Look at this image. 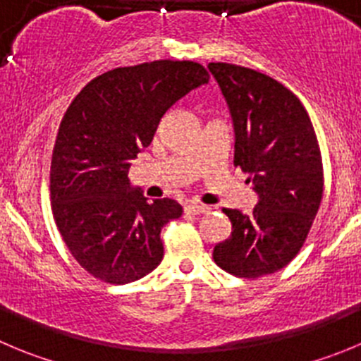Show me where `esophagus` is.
Segmentation results:
<instances>
[{
  "label": "esophagus",
  "instance_id": "1",
  "mask_svg": "<svg viewBox=\"0 0 361 361\" xmlns=\"http://www.w3.org/2000/svg\"><path fill=\"white\" fill-rule=\"evenodd\" d=\"M185 212L192 215H200V214H207V212H210V207H204V204H200V203H187L185 204Z\"/></svg>",
  "mask_w": 361,
  "mask_h": 361
}]
</instances>
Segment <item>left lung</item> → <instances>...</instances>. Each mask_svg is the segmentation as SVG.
I'll list each match as a JSON object with an SVG mask.
<instances>
[{"instance_id": "1", "label": "left lung", "mask_w": 361, "mask_h": 361, "mask_svg": "<svg viewBox=\"0 0 361 361\" xmlns=\"http://www.w3.org/2000/svg\"><path fill=\"white\" fill-rule=\"evenodd\" d=\"M208 69L233 121V164L258 196L249 215L222 208L231 235L215 244L214 260L238 278L272 274L298 255L321 204L317 135L301 101L271 76L224 62Z\"/></svg>"}]
</instances>
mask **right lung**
<instances>
[{"label": "right lung", "instance_id": "obj_1", "mask_svg": "<svg viewBox=\"0 0 361 361\" xmlns=\"http://www.w3.org/2000/svg\"><path fill=\"white\" fill-rule=\"evenodd\" d=\"M210 74L188 60L117 67L87 83L60 123L51 160L56 228L94 278L137 281L164 258L160 231L183 212L131 187V160L153 140L161 117Z\"/></svg>", "mask_w": 361, "mask_h": 361}]
</instances>
